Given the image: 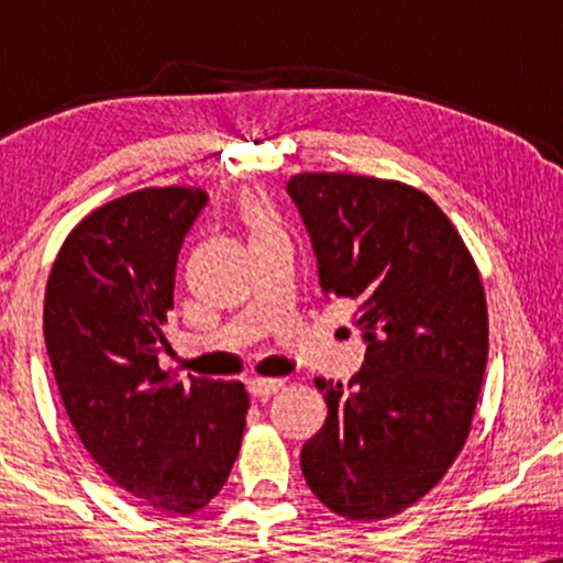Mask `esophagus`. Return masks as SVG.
Instances as JSON below:
<instances>
[{
  "instance_id": "obj_1",
  "label": "esophagus",
  "mask_w": 563,
  "mask_h": 563,
  "mask_svg": "<svg viewBox=\"0 0 563 563\" xmlns=\"http://www.w3.org/2000/svg\"><path fill=\"white\" fill-rule=\"evenodd\" d=\"M284 387V382L282 379H264V376H256V379H251L249 382V391L256 399H266V397H272V395H276V391H279Z\"/></svg>"
}]
</instances>
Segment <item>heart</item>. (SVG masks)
I'll return each instance as SVG.
<instances>
[{"mask_svg":"<svg viewBox=\"0 0 563 563\" xmlns=\"http://www.w3.org/2000/svg\"><path fill=\"white\" fill-rule=\"evenodd\" d=\"M251 218H253V220H258V218H261V214H258V210H256V207H253V210H251Z\"/></svg>","mask_w":563,"mask_h":563,"instance_id":"1","label":"heart"}]
</instances>
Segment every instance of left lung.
<instances>
[{"mask_svg": "<svg viewBox=\"0 0 563 563\" xmlns=\"http://www.w3.org/2000/svg\"><path fill=\"white\" fill-rule=\"evenodd\" d=\"M318 256L320 287L356 305L366 361L349 387L314 379L328 418L302 474L328 510L384 520L428 495L464 449L487 368L482 276L426 191L358 174L287 184Z\"/></svg>", "mask_w": 563, "mask_h": 563, "instance_id": "8db88e82", "label": "left lung"}]
</instances>
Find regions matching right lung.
Instances as JSON below:
<instances>
[{"instance_id":"add662e5","label":"right lung","mask_w":563,"mask_h":563,"mask_svg":"<svg viewBox=\"0 0 563 563\" xmlns=\"http://www.w3.org/2000/svg\"><path fill=\"white\" fill-rule=\"evenodd\" d=\"M207 205L197 187H148L89 212L45 287V349L68 420L102 472L156 512L191 515L241 451V382L172 379L158 366L176 258Z\"/></svg>"}]
</instances>
